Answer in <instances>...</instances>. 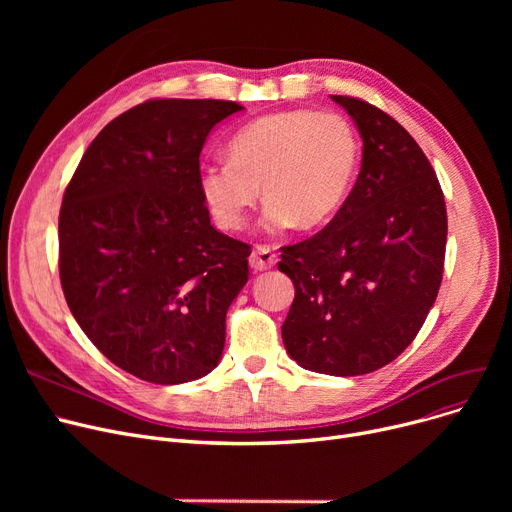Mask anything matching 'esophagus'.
Here are the masks:
<instances>
[{"label": "esophagus", "mask_w": 512, "mask_h": 512, "mask_svg": "<svg viewBox=\"0 0 512 512\" xmlns=\"http://www.w3.org/2000/svg\"><path fill=\"white\" fill-rule=\"evenodd\" d=\"M278 261V255L274 253L272 247L267 245H259L253 249L251 257H249V265L253 267L255 272H263V270H270V267H274Z\"/></svg>", "instance_id": "1"}]
</instances>
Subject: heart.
Returning a JSON list of instances; mask_svg holds the SVG:
<instances>
[{
	"label": "heart",
	"instance_id": "b5f03b06",
	"mask_svg": "<svg viewBox=\"0 0 512 512\" xmlns=\"http://www.w3.org/2000/svg\"><path fill=\"white\" fill-rule=\"evenodd\" d=\"M359 161L351 120L338 112L286 110L242 126L228 143V161L201 170L199 191L224 230L245 228L261 188L265 230H315L346 203Z\"/></svg>",
	"mask_w": 512,
	"mask_h": 512
}]
</instances>
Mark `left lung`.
<instances>
[{
    "mask_svg": "<svg viewBox=\"0 0 512 512\" xmlns=\"http://www.w3.org/2000/svg\"><path fill=\"white\" fill-rule=\"evenodd\" d=\"M363 139L361 172L336 218L282 247L294 284L282 340L301 367L363 375L394 361L434 307L446 253V205L411 134L378 107L330 95Z\"/></svg>",
    "mask_w": 512,
    "mask_h": 512,
    "instance_id": "obj_1",
    "label": "left lung"
}]
</instances>
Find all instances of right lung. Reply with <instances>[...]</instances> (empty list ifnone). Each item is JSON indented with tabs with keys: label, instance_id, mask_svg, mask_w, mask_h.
Returning <instances> with one entry per match:
<instances>
[{
	"label": "right lung",
	"instance_id": "obj_1",
	"mask_svg": "<svg viewBox=\"0 0 512 512\" xmlns=\"http://www.w3.org/2000/svg\"><path fill=\"white\" fill-rule=\"evenodd\" d=\"M240 110L220 99L132 107L97 134L64 193L66 303L99 351L145 382H193L222 359L251 247L211 226L199 155Z\"/></svg>",
	"mask_w": 512,
	"mask_h": 512
}]
</instances>
